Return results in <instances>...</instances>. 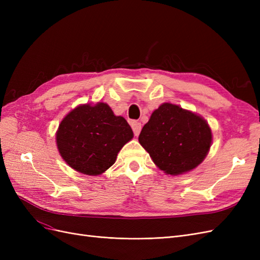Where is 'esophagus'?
Instances as JSON below:
<instances>
[{"label": "esophagus", "instance_id": "34e87169", "mask_svg": "<svg viewBox=\"0 0 260 260\" xmlns=\"http://www.w3.org/2000/svg\"><path fill=\"white\" fill-rule=\"evenodd\" d=\"M131 128H132L133 132H135V135L139 136L140 132H141V129H142V124H141V122H139V121H132L131 122Z\"/></svg>", "mask_w": 260, "mask_h": 260}]
</instances>
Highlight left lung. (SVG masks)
I'll list each match as a JSON object with an SVG mask.
<instances>
[{"instance_id": "1", "label": "left lung", "mask_w": 260, "mask_h": 260, "mask_svg": "<svg viewBox=\"0 0 260 260\" xmlns=\"http://www.w3.org/2000/svg\"><path fill=\"white\" fill-rule=\"evenodd\" d=\"M139 142L165 174L180 176L205 159L212 133L202 116L176 104L162 103L144 124Z\"/></svg>"}]
</instances>
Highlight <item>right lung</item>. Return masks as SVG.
Segmentation results:
<instances>
[{"instance_id":"obj_1","label":"right lung","mask_w":260,"mask_h":260,"mask_svg":"<svg viewBox=\"0 0 260 260\" xmlns=\"http://www.w3.org/2000/svg\"><path fill=\"white\" fill-rule=\"evenodd\" d=\"M133 138L127 120L103 102L75 107L60 121L56 145L61 158L74 170L99 176L112 167L117 155Z\"/></svg>"}]
</instances>
